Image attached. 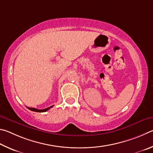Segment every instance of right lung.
<instances>
[{
    "instance_id": "obj_1",
    "label": "right lung",
    "mask_w": 153,
    "mask_h": 153,
    "mask_svg": "<svg viewBox=\"0 0 153 153\" xmlns=\"http://www.w3.org/2000/svg\"><path fill=\"white\" fill-rule=\"evenodd\" d=\"M53 106V105H52V106L49 107V108H47L43 109H37L33 108H28V107H27V108H28L29 109H30L31 111H36V112H45V111H47L48 110H49V109H50V108H52Z\"/></svg>"
}]
</instances>
